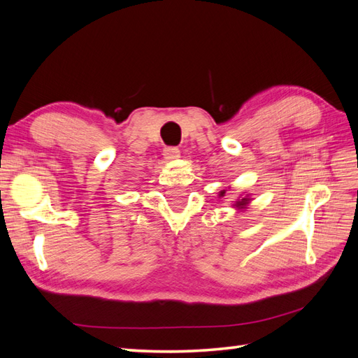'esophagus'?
Returning <instances> with one entry per match:
<instances>
[{
	"mask_svg": "<svg viewBox=\"0 0 358 358\" xmlns=\"http://www.w3.org/2000/svg\"><path fill=\"white\" fill-rule=\"evenodd\" d=\"M162 155L167 161H173V159H178L180 157V150L175 146H169L164 150H162Z\"/></svg>",
	"mask_w": 358,
	"mask_h": 358,
	"instance_id": "34e87169",
	"label": "esophagus"
}]
</instances>
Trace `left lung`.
Listing matches in <instances>:
<instances>
[{"label":"left lung","mask_w":358,"mask_h":358,"mask_svg":"<svg viewBox=\"0 0 358 358\" xmlns=\"http://www.w3.org/2000/svg\"><path fill=\"white\" fill-rule=\"evenodd\" d=\"M225 191H227V189L220 191V196H221V197L225 196ZM251 200H252V199H251V194H246V196H243V197H237V201L233 203V208H234L236 210L242 212V210L248 209V206H249V203H251Z\"/></svg>","instance_id":"obj_1"}]
</instances>
